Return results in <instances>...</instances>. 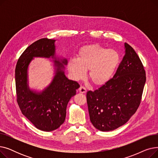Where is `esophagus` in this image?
I'll return each mask as SVG.
<instances>
[{
    "mask_svg": "<svg viewBox=\"0 0 158 158\" xmlns=\"http://www.w3.org/2000/svg\"><path fill=\"white\" fill-rule=\"evenodd\" d=\"M79 92L81 94H85L86 92V89L84 86H80V88L79 89Z\"/></svg>",
    "mask_w": 158,
    "mask_h": 158,
    "instance_id": "34e87169",
    "label": "esophagus"
}]
</instances>
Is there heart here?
<instances>
[{
    "mask_svg": "<svg viewBox=\"0 0 158 158\" xmlns=\"http://www.w3.org/2000/svg\"><path fill=\"white\" fill-rule=\"evenodd\" d=\"M120 61L118 53L97 44L82 47L77 59L69 60L67 69L76 81L82 79L88 70V77L95 86H102L111 78Z\"/></svg>",
    "mask_w": 158,
    "mask_h": 158,
    "instance_id": "b5f03b06",
    "label": "heart"
}]
</instances>
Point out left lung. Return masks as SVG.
Returning <instances> with one entry per match:
<instances>
[{"label":"left lung","mask_w":158,"mask_h":158,"mask_svg":"<svg viewBox=\"0 0 158 158\" xmlns=\"http://www.w3.org/2000/svg\"><path fill=\"white\" fill-rule=\"evenodd\" d=\"M125 55L114 76L86 94L90 121L99 131H113L125 124L139 106L146 81L139 57L125 43Z\"/></svg>","instance_id":"left-lung-1"}]
</instances>
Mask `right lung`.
<instances>
[{
    "label": "right lung",
    "mask_w": 158,
    "mask_h": 158,
    "mask_svg": "<svg viewBox=\"0 0 158 158\" xmlns=\"http://www.w3.org/2000/svg\"><path fill=\"white\" fill-rule=\"evenodd\" d=\"M55 41L42 38L32 44L21 55L15 69L17 102L22 114L37 129L48 132L57 129L64 123L66 106L80 86L76 81L66 77L64 66L68 61L66 58L56 56ZM34 57L54 60V77L40 92L28 86V68Z\"/></svg>",
    "instance_id": "right-lung-1"
}]
</instances>
